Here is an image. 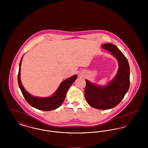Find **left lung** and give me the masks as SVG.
<instances>
[{"instance_id":"8db88e82","label":"left lung","mask_w":148,"mask_h":148,"mask_svg":"<svg viewBox=\"0 0 148 148\" xmlns=\"http://www.w3.org/2000/svg\"><path fill=\"white\" fill-rule=\"evenodd\" d=\"M102 48L110 52L118 61V69L113 79L105 85L97 84L86 79L84 95L92 108L106 110L118 106L124 97L130 86V68L126 57L113 44L107 43Z\"/></svg>"}]
</instances>
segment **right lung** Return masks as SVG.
<instances>
[{"mask_svg": "<svg viewBox=\"0 0 148 148\" xmlns=\"http://www.w3.org/2000/svg\"><path fill=\"white\" fill-rule=\"evenodd\" d=\"M22 56L20 63L19 73L18 75V81L21 92L26 101L30 106L37 109L43 111H50L58 108L63 103L65 98L66 92L70 86L77 79V75H74L72 77L63 80L58 86L56 91L53 94L48 97H35L29 93L21 84V70Z\"/></svg>", "mask_w": 148, "mask_h": 148, "instance_id": "1", "label": "right lung"}]
</instances>
